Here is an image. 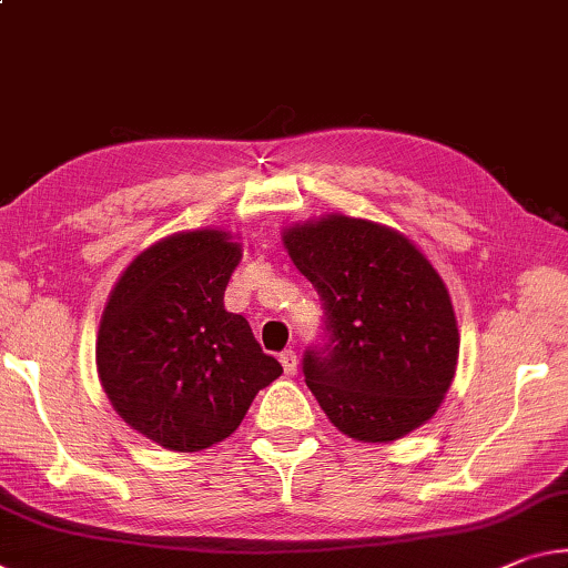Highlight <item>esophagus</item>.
<instances>
[{
    "instance_id": "esophagus-1",
    "label": "esophagus",
    "mask_w": 568,
    "mask_h": 568,
    "mask_svg": "<svg viewBox=\"0 0 568 568\" xmlns=\"http://www.w3.org/2000/svg\"><path fill=\"white\" fill-rule=\"evenodd\" d=\"M281 364H283V368H285V374H287V376H295V374H298V356H295V351H293V348L283 351V354H281Z\"/></svg>"
}]
</instances>
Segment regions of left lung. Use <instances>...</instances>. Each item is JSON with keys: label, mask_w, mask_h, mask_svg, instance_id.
Listing matches in <instances>:
<instances>
[{"label": "left lung", "mask_w": 568, "mask_h": 568, "mask_svg": "<svg viewBox=\"0 0 568 568\" xmlns=\"http://www.w3.org/2000/svg\"><path fill=\"white\" fill-rule=\"evenodd\" d=\"M283 245L323 301L328 341L305 351L303 374L333 427L358 443H392L435 417L460 333L425 252L346 214L293 224Z\"/></svg>", "instance_id": "left-lung-1"}]
</instances>
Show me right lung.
<instances>
[{"instance_id": "obj_1", "label": "right lung", "mask_w": 568, "mask_h": 568, "mask_svg": "<svg viewBox=\"0 0 568 568\" xmlns=\"http://www.w3.org/2000/svg\"><path fill=\"white\" fill-rule=\"evenodd\" d=\"M240 260L230 232H176L139 252L108 295L98 379L125 425L174 453L230 437L255 394L283 374L250 323L224 311Z\"/></svg>"}]
</instances>
